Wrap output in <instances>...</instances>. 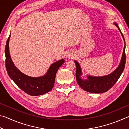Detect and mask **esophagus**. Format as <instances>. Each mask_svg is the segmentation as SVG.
<instances>
[{
  "label": "esophagus",
  "instance_id": "esophagus-1",
  "mask_svg": "<svg viewBox=\"0 0 129 129\" xmlns=\"http://www.w3.org/2000/svg\"><path fill=\"white\" fill-rule=\"evenodd\" d=\"M68 57H70V56H71V54H68Z\"/></svg>",
  "mask_w": 129,
  "mask_h": 129
}]
</instances>
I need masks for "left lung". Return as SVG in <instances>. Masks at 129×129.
<instances>
[{
	"label": "left lung",
	"mask_w": 129,
	"mask_h": 129,
	"mask_svg": "<svg viewBox=\"0 0 129 129\" xmlns=\"http://www.w3.org/2000/svg\"><path fill=\"white\" fill-rule=\"evenodd\" d=\"M114 24L118 28L119 30L122 34V36H123L124 41H125V46H124L121 63L113 72L110 73V75L102 76V77H93V76H88L87 79L84 80L81 78V76L82 75V72L80 65L76 61H75L76 66V78L77 82L81 88L88 92L101 93L106 92L109 90L110 88H112L113 86L119 79L121 74L123 72L124 68H125L126 63L125 40L118 25L116 23H114Z\"/></svg>",
	"instance_id": "left-lung-1"
}]
</instances>
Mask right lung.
I'll use <instances>...</instances> for the list:
<instances>
[{
    "label": "right lung",
    "instance_id": "add662e5",
    "mask_svg": "<svg viewBox=\"0 0 129 129\" xmlns=\"http://www.w3.org/2000/svg\"><path fill=\"white\" fill-rule=\"evenodd\" d=\"M10 36L11 34L5 47V64L8 76L19 88L30 95H40L49 92L53 87L57 72L65 60L62 59L53 63L49 67L46 75L41 77H32L25 75L17 69L11 58L8 45Z\"/></svg>",
    "mask_w": 129,
    "mask_h": 129
}]
</instances>
